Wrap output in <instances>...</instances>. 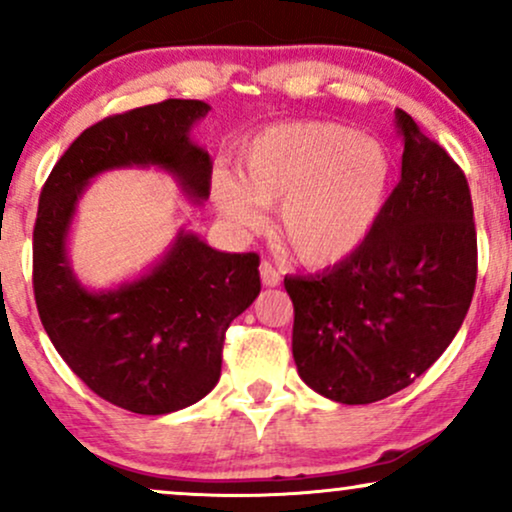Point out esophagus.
I'll use <instances>...</instances> for the list:
<instances>
[{"label":"esophagus","instance_id":"obj_1","mask_svg":"<svg viewBox=\"0 0 512 512\" xmlns=\"http://www.w3.org/2000/svg\"><path fill=\"white\" fill-rule=\"evenodd\" d=\"M260 279H262L264 286H279L281 276H279V272H276V269H274L272 262L264 260V262L260 264Z\"/></svg>","mask_w":512,"mask_h":512}]
</instances>
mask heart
<instances>
[{
    "label": "heart",
    "mask_w": 512,
    "mask_h": 512,
    "mask_svg": "<svg viewBox=\"0 0 512 512\" xmlns=\"http://www.w3.org/2000/svg\"><path fill=\"white\" fill-rule=\"evenodd\" d=\"M392 158L383 142L337 122H286L240 149L236 178L216 173L211 199L236 228L262 226L279 207L276 236L303 267H337L366 245L383 216Z\"/></svg>",
    "instance_id": "b5f03b06"
}]
</instances>
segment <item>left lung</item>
<instances>
[{
    "label": "left lung",
    "mask_w": 512,
    "mask_h": 512,
    "mask_svg": "<svg viewBox=\"0 0 512 512\" xmlns=\"http://www.w3.org/2000/svg\"><path fill=\"white\" fill-rule=\"evenodd\" d=\"M402 178L351 260L286 276L293 361L317 395L370 404L414 383L462 327L477 284L469 185L445 149L404 110Z\"/></svg>",
    "instance_id": "obj_1"
}]
</instances>
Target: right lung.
<instances>
[{"instance_id":"right-lung-1","label":"right lung","mask_w":512,"mask_h":512,"mask_svg":"<svg viewBox=\"0 0 512 512\" xmlns=\"http://www.w3.org/2000/svg\"><path fill=\"white\" fill-rule=\"evenodd\" d=\"M209 110L170 98L105 117L74 139L40 192L33 289L45 332L98 397L134 414H170L214 390L223 334L260 293V257L221 252L180 228L144 272L91 289L69 262L76 209L98 175L127 168L161 170L202 207L211 161L192 129Z\"/></svg>"}]
</instances>
